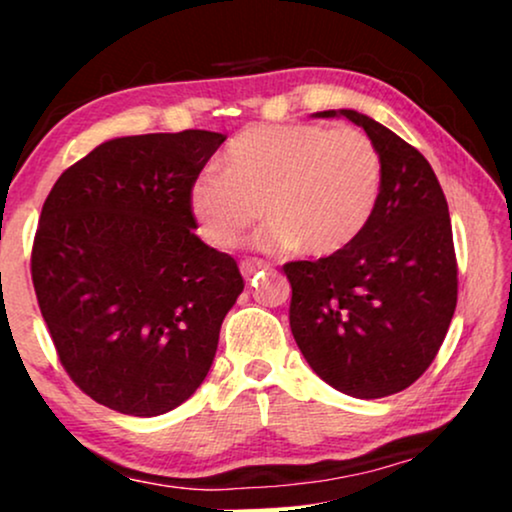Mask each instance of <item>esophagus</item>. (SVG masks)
I'll use <instances>...</instances> for the list:
<instances>
[{
  "label": "esophagus",
  "instance_id": "34e87169",
  "mask_svg": "<svg viewBox=\"0 0 512 512\" xmlns=\"http://www.w3.org/2000/svg\"><path fill=\"white\" fill-rule=\"evenodd\" d=\"M240 270H242V275L244 277H254L256 272H261V270H270V265L265 263V261H256V258H247V261H242L240 263Z\"/></svg>",
  "mask_w": 512,
  "mask_h": 512
}]
</instances>
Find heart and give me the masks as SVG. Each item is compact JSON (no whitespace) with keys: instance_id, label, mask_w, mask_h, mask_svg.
Returning <instances> with one entry per match:
<instances>
[{"instance_id":"b5f03b06","label":"heart","mask_w":512,"mask_h":512,"mask_svg":"<svg viewBox=\"0 0 512 512\" xmlns=\"http://www.w3.org/2000/svg\"><path fill=\"white\" fill-rule=\"evenodd\" d=\"M221 167L188 191L200 235L221 251L235 249L263 209L261 247L333 256L366 230L382 193V158L356 128L254 125L228 144Z\"/></svg>"}]
</instances>
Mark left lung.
<instances>
[{"instance_id": "left-lung-1", "label": "left lung", "mask_w": 512, "mask_h": 512, "mask_svg": "<svg viewBox=\"0 0 512 512\" xmlns=\"http://www.w3.org/2000/svg\"><path fill=\"white\" fill-rule=\"evenodd\" d=\"M382 158V193L366 230L338 254L284 265L289 324L326 384L354 398L408 389L436 359L457 307V256L447 200L429 160L354 109Z\"/></svg>"}]
</instances>
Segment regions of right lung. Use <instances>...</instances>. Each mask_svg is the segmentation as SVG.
Segmentation results:
<instances>
[{
	"label": "right lung",
	"mask_w": 512,
	"mask_h": 512,
	"mask_svg": "<svg viewBox=\"0 0 512 512\" xmlns=\"http://www.w3.org/2000/svg\"><path fill=\"white\" fill-rule=\"evenodd\" d=\"M223 142L209 130L111 139L67 167L41 209V317L76 387L123 415H163L195 394L244 289L188 207Z\"/></svg>",
	"instance_id": "1"
}]
</instances>
